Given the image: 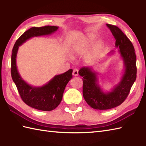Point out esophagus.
<instances>
[{"mask_svg":"<svg viewBox=\"0 0 146 146\" xmlns=\"http://www.w3.org/2000/svg\"><path fill=\"white\" fill-rule=\"evenodd\" d=\"M73 75L75 76H76L78 75V70L77 69H75L73 70Z\"/></svg>","mask_w":146,"mask_h":146,"instance_id":"34e87169","label":"esophagus"}]
</instances>
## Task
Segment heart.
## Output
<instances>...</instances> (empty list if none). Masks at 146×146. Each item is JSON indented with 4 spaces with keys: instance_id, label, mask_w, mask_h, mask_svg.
<instances>
[{
    "instance_id": "b5f03b06",
    "label": "heart",
    "mask_w": 146,
    "mask_h": 146,
    "mask_svg": "<svg viewBox=\"0 0 146 146\" xmlns=\"http://www.w3.org/2000/svg\"><path fill=\"white\" fill-rule=\"evenodd\" d=\"M94 39V37L92 35H88L87 37H86L85 40V42L83 43V44H78L76 45L75 46V52H78L82 51L83 49H84L85 48H88V46L90 45L93 41Z\"/></svg>"
}]
</instances>
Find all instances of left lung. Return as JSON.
I'll return each instance as SVG.
<instances>
[{
  "instance_id": "left-lung-1",
  "label": "left lung",
  "mask_w": 146,
  "mask_h": 146,
  "mask_svg": "<svg viewBox=\"0 0 146 146\" xmlns=\"http://www.w3.org/2000/svg\"><path fill=\"white\" fill-rule=\"evenodd\" d=\"M107 26L115 39V48L123 61V72L117 85L110 91L104 92L99 84L98 73L93 67H83L78 71L83 77V95L92 108L97 110H108L119 106L125 100L136 80V56L131 41L119 27L107 24ZM111 51L108 55H113Z\"/></svg>"
}]
</instances>
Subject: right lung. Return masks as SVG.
I'll list each match as a JSON object with an SVG mask.
<instances>
[{"mask_svg":"<svg viewBox=\"0 0 146 146\" xmlns=\"http://www.w3.org/2000/svg\"><path fill=\"white\" fill-rule=\"evenodd\" d=\"M59 27L46 26L41 27H33L28 29L19 38L12 49L11 56V76L17 86L18 92L24 103L36 109L51 111L55 109L62 100L64 90L68 83L72 78L73 70L55 75L53 78L41 86L29 85L22 78L19 73L16 64L19 47L34 37L51 35Z\"/></svg>","mask_w":146,"mask_h":146,"instance_id":"obj_1","label":"right lung"}]
</instances>
